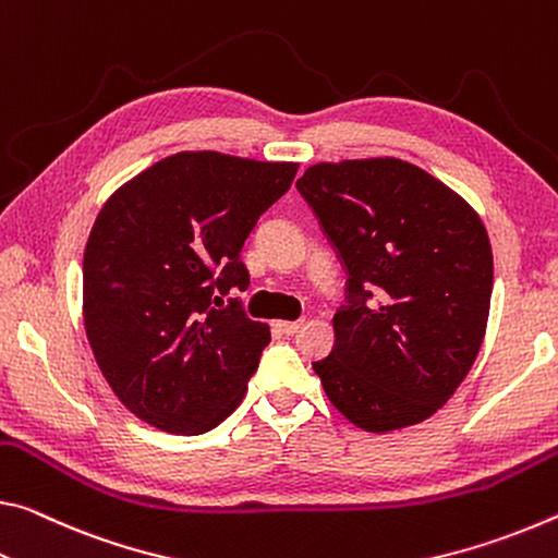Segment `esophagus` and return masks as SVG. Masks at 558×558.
<instances>
[{"label": "esophagus", "mask_w": 558, "mask_h": 558, "mask_svg": "<svg viewBox=\"0 0 558 558\" xmlns=\"http://www.w3.org/2000/svg\"><path fill=\"white\" fill-rule=\"evenodd\" d=\"M277 328L281 333H287V336H294L299 328H301V322H277Z\"/></svg>", "instance_id": "esophagus-1"}]
</instances>
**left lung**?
I'll return each instance as SVG.
<instances>
[{"label": "left lung", "instance_id": "1", "mask_svg": "<svg viewBox=\"0 0 558 558\" xmlns=\"http://www.w3.org/2000/svg\"><path fill=\"white\" fill-rule=\"evenodd\" d=\"M296 187L349 271L333 351L314 363L328 400L368 433L423 423L485 341L495 279L485 225L400 158L316 162Z\"/></svg>", "mask_w": 558, "mask_h": 558}]
</instances>
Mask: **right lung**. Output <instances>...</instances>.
Instances as JSON below:
<instances>
[{"instance_id": "add662e5", "label": "right lung", "mask_w": 558, "mask_h": 558, "mask_svg": "<svg viewBox=\"0 0 558 558\" xmlns=\"http://www.w3.org/2000/svg\"><path fill=\"white\" fill-rule=\"evenodd\" d=\"M296 170L182 150L100 207L84 252V326L108 386L143 423L203 435L242 403L271 333L240 301L215 306L250 287L244 240Z\"/></svg>"}]
</instances>
